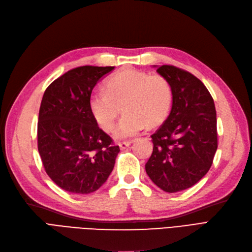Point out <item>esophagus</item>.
Listing matches in <instances>:
<instances>
[{"label": "esophagus", "mask_w": 252, "mask_h": 252, "mask_svg": "<svg viewBox=\"0 0 252 252\" xmlns=\"http://www.w3.org/2000/svg\"><path fill=\"white\" fill-rule=\"evenodd\" d=\"M133 143V140H127V142H121L119 143V147L121 150H124L126 149L127 147H129L130 145H131Z\"/></svg>", "instance_id": "esophagus-1"}]
</instances>
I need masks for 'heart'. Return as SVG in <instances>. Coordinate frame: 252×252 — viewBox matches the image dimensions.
Wrapping results in <instances>:
<instances>
[{
	"label": "heart",
	"instance_id": "obj_1",
	"mask_svg": "<svg viewBox=\"0 0 252 252\" xmlns=\"http://www.w3.org/2000/svg\"><path fill=\"white\" fill-rule=\"evenodd\" d=\"M106 91L97 90L90 97V108L97 123L105 131L114 128L121 113H125L114 135L126 138L135 135L145 126L152 129L162 124L173 105V88L160 74L128 68L106 82ZM123 108L121 109L120 107Z\"/></svg>",
	"mask_w": 252,
	"mask_h": 252
}]
</instances>
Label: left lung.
Returning <instances> with one entry per match:
<instances>
[{"label": "left lung", "instance_id": "1", "mask_svg": "<svg viewBox=\"0 0 252 252\" xmlns=\"http://www.w3.org/2000/svg\"><path fill=\"white\" fill-rule=\"evenodd\" d=\"M157 72L172 85L174 98L169 116L151 135L154 147L146 172L160 189L174 193L196 184L212 165L218 146L216 109L193 74L172 65Z\"/></svg>", "mask_w": 252, "mask_h": 252}]
</instances>
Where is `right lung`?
Masks as SVG:
<instances>
[{
  "mask_svg": "<svg viewBox=\"0 0 252 252\" xmlns=\"http://www.w3.org/2000/svg\"><path fill=\"white\" fill-rule=\"evenodd\" d=\"M114 68L71 69L54 80L43 94L38 151L48 177L68 192L92 193L113 172L120 149L98 127L90 97L98 80Z\"/></svg>",
  "mask_w": 252,
  "mask_h": 252,
  "instance_id": "add662e5",
  "label": "right lung"
}]
</instances>
